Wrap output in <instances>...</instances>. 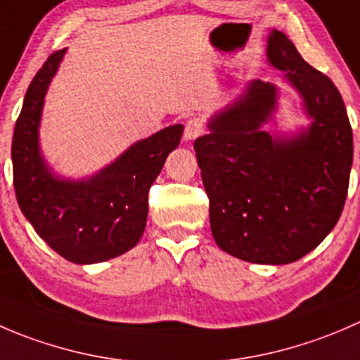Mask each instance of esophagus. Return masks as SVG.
I'll use <instances>...</instances> for the list:
<instances>
[{"instance_id": "obj_1", "label": "esophagus", "mask_w": 360, "mask_h": 360, "mask_svg": "<svg viewBox=\"0 0 360 360\" xmlns=\"http://www.w3.org/2000/svg\"><path fill=\"white\" fill-rule=\"evenodd\" d=\"M205 133V120L201 117H191V119L185 122V129H184V138L185 140H195L198 136Z\"/></svg>"}]
</instances>
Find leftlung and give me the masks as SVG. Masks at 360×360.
<instances>
[{"label":"left lung","instance_id":"8db88e82","mask_svg":"<svg viewBox=\"0 0 360 360\" xmlns=\"http://www.w3.org/2000/svg\"><path fill=\"white\" fill-rule=\"evenodd\" d=\"M268 60L301 94L313 120L308 129L294 138L262 131L278 91L254 80L210 120V133L194 141V150L215 243L241 261L289 264L319 247L340 220L354 136L336 85L282 31L269 34Z\"/></svg>","mask_w":360,"mask_h":360}]
</instances>
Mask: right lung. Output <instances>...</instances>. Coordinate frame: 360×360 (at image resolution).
I'll use <instances>...</instances> for the list:
<instances>
[{"label":"right lung","instance_id":"obj_1","mask_svg":"<svg viewBox=\"0 0 360 360\" xmlns=\"http://www.w3.org/2000/svg\"><path fill=\"white\" fill-rule=\"evenodd\" d=\"M64 52L49 56L27 87L13 129V187L20 212L52 250L75 264H94L140 241L150 185L169 152L179 147L184 126L175 124L136 141L91 179H59L41 158L38 127L49 84Z\"/></svg>","mask_w":360,"mask_h":360}]
</instances>
